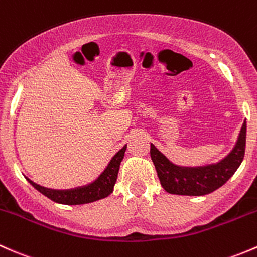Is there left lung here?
<instances>
[{
  "label": "left lung",
  "mask_w": 257,
  "mask_h": 257,
  "mask_svg": "<svg viewBox=\"0 0 257 257\" xmlns=\"http://www.w3.org/2000/svg\"><path fill=\"white\" fill-rule=\"evenodd\" d=\"M246 146V121H244L236 144L219 162L204 166L176 165L151 144V158L161 186L166 192L178 195H205L226 183L240 167Z\"/></svg>",
  "instance_id": "obj_1"
}]
</instances>
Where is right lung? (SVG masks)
Wrapping results in <instances>:
<instances>
[{
	"label": "right lung",
	"mask_w": 257,
	"mask_h": 257,
	"mask_svg": "<svg viewBox=\"0 0 257 257\" xmlns=\"http://www.w3.org/2000/svg\"><path fill=\"white\" fill-rule=\"evenodd\" d=\"M126 148H127V145H125L118 152H116V155L111 158L106 168L100 173V176L95 181L90 182L85 186L70 188V189H52V188L39 186V184L31 181L30 178H27V181L38 192L52 199L53 202L59 203V204L79 205L96 202L102 198L109 197L112 193L113 186H115L116 179H117L120 163L123 160Z\"/></svg>",
	"instance_id": "right-lung-1"
}]
</instances>
